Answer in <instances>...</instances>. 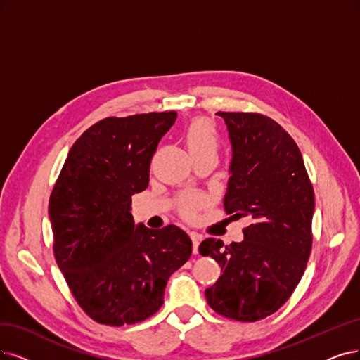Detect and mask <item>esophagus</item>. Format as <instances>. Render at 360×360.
<instances>
[{"label":"esophagus","mask_w":360,"mask_h":360,"mask_svg":"<svg viewBox=\"0 0 360 360\" xmlns=\"http://www.w3.org/2000/svg\"><path fill=\"white\" fill-rule=\"evenodd\" d=\"M190 237H191V240H193V254H197V252H198V245H200V242H202V236L198 234V233H191Z\"/></svg>","instance_id":"esophagus-1"}]
</instances>
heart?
Masks as SVG:
<instances>
[{"mask_svg":"<svg viewBox=\"0 0 360 360\" xmlns=\"http://www.w3.org/2000/svg\"><path fill=\"white\" fill-rule=\"evenodd\" d=\"M185 141H187L190 153H198L206 150L218 148V133L215 127L212 126L207 120H194V122L185 130ZM202 205L200 198H187L184 202L182 212L184 215L194 217L197 207Z\"/></svg>","mask_w":360,"mask_h":360,"instance_id":"b5f03b06","label":"heart"}]
</instances>
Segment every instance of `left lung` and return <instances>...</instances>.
<instances>
[{"mask_svg": "<svg viewBox=\"0 0 360 360\" xmlns=\"http://www.w3.org/2000/svg\"><path fill=\"white\" fill-rule=\"evenodd\" d=\"M219 115L233 150L224 207L250 224L240 243L206 238L198 246L222 271L205 295L217 313L257 322L281 309L301 281L311 250L314 193L295 141L274 120Z\"/></svg>", "mask_w": 360, "mask_h": 360, "instance_id": "8db88e82", "label": "left lung"}]
</instances>
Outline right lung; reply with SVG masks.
I'll return each mask as SVG.
<instances>
[{
	"label": "right lung",
	"instance_id": "add662e5",
	"mask_svg": "<svg viewBox=\"0 0 360 360\" xmlns=\"http://www.w3.org/2000/svg\"><path fill=\"white\" fill-rule=\"evenodd\" d=\"M176 115L101 120L71 146L51 191L56 262L79 307L99 323L131 325L153 316L169 277L193 252L176 225L151 230L130 214L131 195L148 187L151 157Z\"/></svg>",
	"mask_w": 360,
	"mask_h": 360
}]
</instances>
